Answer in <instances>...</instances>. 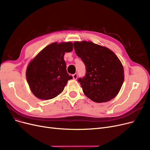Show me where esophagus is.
<instances>
[{
	"label": "esophagus",
	"mask_w": 150,
	"mask_h": 150,
	"mask_svg": "<svg viewBox=\"0 0 150 150\" xmlns=\"http://www.w3.org/2000/svg\"><path fill=\"white\" fill-rule=\"evenodd\" d=\"M72 77H73V79L76 80L77 78H78V75H77V74H75L72 75Z\"/></svg>",
	"instance_id": "1"
}]
</instances>
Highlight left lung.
<instances>
[{
	"mask_svg": "<svg viewBox=\"0 0 150 150\" xmlns=\"http://www.w3.org/2000/svg\"><path fill=\"white\" fill-rule=\"evenodd\" d=\"M74 46L86 66V75L79 79L85 95L98 103L114 98L124 80V67L118 57L108 47L91 41H75Z\"/></svg>",
	"mask_w": 150,
	"mask_h": 150,
	"instance_id": "1",
	"label": "left lung"
}]
</instances>
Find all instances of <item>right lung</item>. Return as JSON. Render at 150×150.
I'll use <instances>...</instances> for the list:
<instances>
[{
    "label": "right lung",
    "mask_w": 150,
    "mask_h": 150,
    "mask_svg": "<svg viewBox=\"0 0 150 150\" xmlns=\"http://www.w3.org/2000/svg\"><path fill=\"white\" fill-rule=\"evenodd\" d=\"M73 50L71 42H53L44 47L27 66L26 77L30 90L37 98L49 100L62 93L68 80L64 59Z\"/></svg>",
    "instance_id": "right-lung-1"
}]
</instances>
